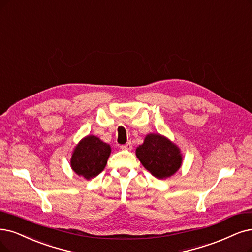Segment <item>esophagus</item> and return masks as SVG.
<instances>
[{
  "label": "esophagus",
  "instance_id": "34e87169",
  "mask_svg": "<svg viewBox=\"0 0 252 252\" xmlns=\"http://www.w3.org/2000/svg\"><path fill=\"white\" fill-rule=\"evenodd\" d=\"M120 148H121V150H125V151H131L133 148V145H132L131 142H127L124 145H120Z\"/></svg>",
  "mask_w": 252,
  "mask_h": 252
}]
</instances>
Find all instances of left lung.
<instances>
[{
	"instance_id": "left-lung-1",
	"label": "left lung",
	"mask_w": 252,
	"mask_h": 252,
	"mask_svg": "<svg viewBox=\"0 0 252 252\" xmlns=\"http://www.w3.org/2000/svg\"><path fill=\"white\" fill-rule=\"evenodd\" d=\"M136 156L155 178L166 180L179 171L183 163L180 147L161 134H148L141 145L136 148Z\"/></svg>"
}]
</instances>
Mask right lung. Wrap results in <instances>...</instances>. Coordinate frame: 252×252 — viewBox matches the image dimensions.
<instances>
[{
    "label": "right lung",
    "mask_w": 252,
    "mask_h": 252,
    "mask_svg": "<svg viewBox=\"0 0 252 252\" xmlns=\"http://www.w3.org/2000/svg\"><path fill=\"white\" fill-rule=\"evenodd\" d=\"M110 154V144L96 136L88 135L73 148L70 167L79 176L91 180L105 169Z\"/></svg>",
    "instance_id": "1"
}]
</instances>
